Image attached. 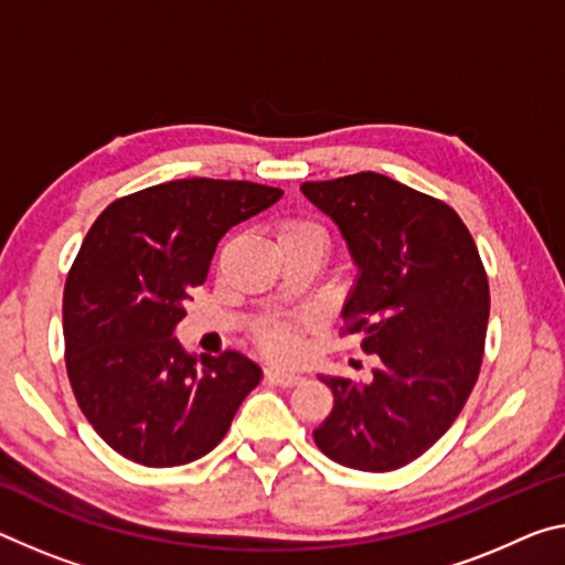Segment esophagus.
<instances>
[{"label": "esophagus", "instance_id": "1", "mask_svg": "<svg viewBox=\"0 0 565 565\" xmlns=\"http://www.w3.org/2000/svg\"><path fill=\"white\" fill-rule=\"evenodd\" d=\"M266 380L274 382V384H279V387H294V384L301 382L299 374L279 370V366H268V370H266Z\"/></svg>", "mask_w": 565, "mask_h": 565}]
</instances>
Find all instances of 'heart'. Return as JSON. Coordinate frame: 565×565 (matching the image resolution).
Wrapping results in <instances>:
<instances>
[{
    "label": "heart",
    "mask_w": 565,
    "mask_h": 565,
    "mask_svg": "<svg viewBox=\"0 0 565 565\" xmlns=\"http://www.w3.org/2000/svg\"><path fill=\"white\" fill-rule=\"evenodd\" d=\"M301 238L327 241L324 228H321L315 221H286V223H281L279 231H276V241H279V244H286V241H301ZM256 339L266 354L279 356V360L294 356L299 349V342H297V337H294V331L286 324H279V321L264 324L262 329H258Z\"/></svg>",
    "instance_id": "1"
}]
</instances>
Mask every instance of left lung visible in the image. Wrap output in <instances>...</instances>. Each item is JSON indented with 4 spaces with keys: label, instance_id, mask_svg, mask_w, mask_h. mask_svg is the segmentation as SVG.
<instances>
[{
    "label": "left lung",
    "instance_id": "left-lung-1",
    "mask_svg": "<svg viewBox=\"0 0 565 565\" xmlns=\"http://www.w3.org/2000/svg\"><path fill=\"white\" fill-rule=\"evenodd\" d=\"M301 193L337 223L360 268L344 331L380 360L366 384L321 377L334 407L315 443L344 468L397 470L440 440L476 387L490 315L486 268L450 205L387 175L309 181Z\"/></svg>",
    "mask_w": 565,
    "mask_h": 565
}]
</instances>
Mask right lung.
Here are the masks:
<instances>
[{
  "mask_svg": "<svg viewBox=\"0 0 565 565\" xmlns=\"http://www.w3.org/2000/svg\"><path fill=\"white\" fill-rule=\"evenodd\" d=\"M281 195L183 178L118 199L87 231L62 301L67 377L87 423L122 458L146 468L203 458L262 382L241 352L195 364L173 331L223 234Z\"/></svg>",
  "mask_w": 565,
  "mask_h": 565,
  "instance_id": "right-lung-1",
  "label": "right lung"
}]
</instances>
